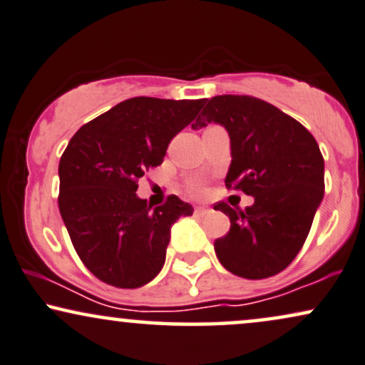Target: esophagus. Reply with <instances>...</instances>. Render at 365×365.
Masks as SVG:
<instances>
[{
  "instance_id": "34e87169",
  "label": "esophagus",
  "mask_w": 365,
  "mask_h": 365,
  "mask_svg": "<svg viewBox=\"0 0 365 365\" xmlns=\"http://www.w3.org/2000/svg\"><path fill=\"white\" fill-rule=\"evenodd\" d=\"M195 212H197V214H200V215H205V214H209L210 209H209V207H197Z\"/></svg>"
}]
</instances>
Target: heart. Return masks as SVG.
<instances>
[{
  "instance_id": "heart-1",
  "label": "heart",
  "mask_w": 365,
  "mask_h": 365,
  "mask_svg": "<svg viewBox=\"0 0 365 365\" xmlns=\"http://www.w3.org/2000/svg\"><path fill=\"white\" fill-rule=\"evenodd\" d=\"M192 192L195 193V195H200V193L204 192V188H202V185H198V183H195V185L192 187Z\"/></svg>"
}]
</instances>
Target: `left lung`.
Returning a JSON list of instances; mask_svg holds the SVG:
<instances>
[{
    "label": "left lung",
    "mask_w": 365,
    "mask_h": 365,
    "mask_svg": "<svg viewBox=\"0 0 365 365\" xmlns=\"http://www.w3.org/2000/svg\"><path fill=\"white\" fill-rule=\"evenodd\" d=\"M209 123L229 133L225 187L255 197L246 210L219 202L214 209L230 229L214 242L220 264L232 274L262 279L278 274L305 244L324 200V156L305 126L273 104L251 96H215L193 129Z\"/></svg>",
    "instance_id": "obj_1"
}]
</instances>
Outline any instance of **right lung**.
Listing matches in <instances>:
<instances>
[{"mask_svg":"<svg viewBox=\"0 0 365 365\" xmlns=\"http://www.w3.org/2000/svg\"><path fill=\"white\" fill-rule=\"evenodd\" d=\"M202 108L204 99L133 98L68 141L58 163L60 215L82 262L104 283H150L165 264L172 225L193 214L177 195L153 207L136 195V182L163 163L170 141Z\"/></svg>","mask_w":365,"mask_h":365,"instance_id":"obj_1","label":"right lung"}]
</instances>
